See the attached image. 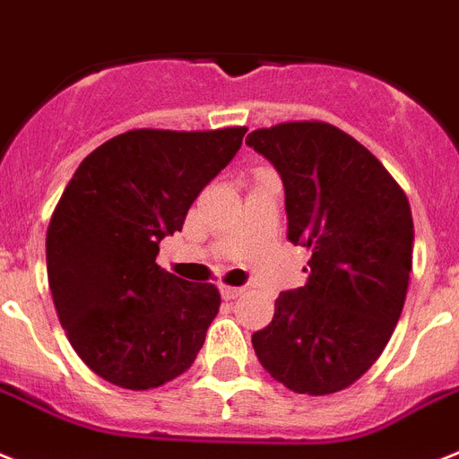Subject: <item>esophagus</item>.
Instances as JSON below:
<instances>
[{
	"instance_id": "1",
	"label": "esophagus",
	"mask_w": 459,
	"mask_h": 459,
	"mask_svg": "<svg viewBox=\"0 0 459 459\" xmlns=\"http://www.w3.org/2000/svg\"><path fill=\"white\" fill-rule=\"evenodd\" d=\"M221 293L225 300H234V298L244 293V289H238V286H221Z\"/></svg>"
}]
</instances>
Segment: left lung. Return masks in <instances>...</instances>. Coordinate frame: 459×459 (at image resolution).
<instances>
[{"label":"left lung","instance_id":"8db88e82","mask_svg":"<svg viewBox=\"0 0 459 459\" xmlns=\"http://www.w3.org/2000/svg\"><path fill=\"white\" fill-rule=\"evenodd\" d=\"M246 145L279 170L289 238L312 251L309 279L276 298L253 350L290 392H340L377 361L406 302L408 196L373 152L325 121L257 128Z\"/></svg>","mask_w":459,"mask_h":459}]
</instances>
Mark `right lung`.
I'll return each instance as SVG.
<instances>
[{"instance_id": "right-lung-1", "label": "right lung", "mask_w": 459, "mask_h": 459, "mask_svg": "<svg viewBox=\"0 0 459 459\" xmlns=\"http://www.w3.org/2000/svg\"><path fill=\"white\" fill-rule=\"evenodd\" d=\"M246 131L135 128L74 170L48 222V289L67 340L102 380L140 392L195 363L221 293L161 270L159 241L183 230Z\"/></svg>"}]
</instances>
